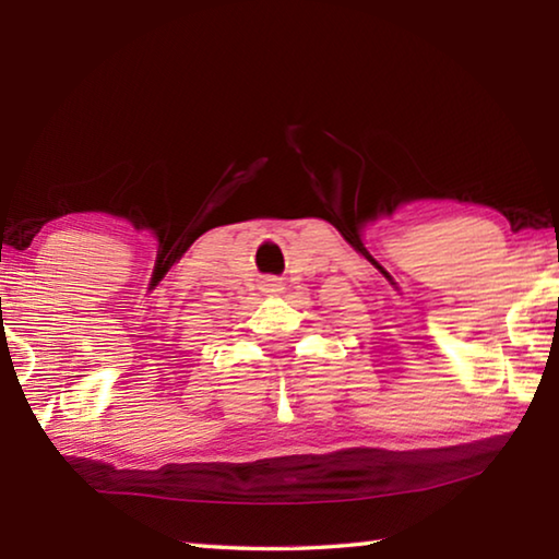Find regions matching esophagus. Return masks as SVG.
<instances>
[{"instance_id": "obj_1", "label": "esophagus", "mask_w": 559, "mask_h": 559, "mask_svg": "<svg viewBox=\"0 0 559 559\" xmlns=\"http://www.w3.org/2000/svg\"><path fill=\"white\" fill-rule=\"evenodd\" d=\"M266 286H269V293H276V290H281V288H278V286H281V283H278V281H269V283H266Z\"/></svg>"}]
</instances>
